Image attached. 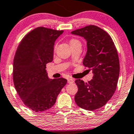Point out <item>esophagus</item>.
<instances>
[{"label": "esophagus", "instance_id": "34e87169", "mask_svg": "<svg viewBox=\"0 0 134 134\" xmlns=\"http://www.w3.org/2000/svg\"><path fill=\"white\" fill-rule=\"evenodd\" d=\"M74 80H73V79L72 78H68L67 79V82H68V83H74Z\"/></svg>", "mask_w": 134, "mask_h": 134}]
</instances>
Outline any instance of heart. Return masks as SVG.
Here are the masks:
<instances>
[{"instance_id": "b5f03b06", "label": "heart", "mask_w": 134, "mask_h": 134, "mask_svg": "<svg viewBox=\"0 0 134 134\" xmlns=\"http://www.w3.org/2000/svg\"><path fill=\"white\" fill-rule=\"evenodd\" d=\"M70 44H71V46H75V45H81V42L79 41L78 40H77V39L72 38L70 41Z\"/></svg>"}]
</instances>
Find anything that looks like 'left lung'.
<instances>
[{"label":"left lung","mask_w":134,"mask_h":134,"mask_svg":"<svg viewBox=\"0 0 134 134\" xmlns=\"http://www.w3.org/2000/svg\"><path fill=\"white\" fill-rule=\"evenodd\" d=\"M71 34L81 36L87 42V53L83 64L92 71V80L85 83L80 79L75 83L78 91L76 103L87 110L102 107L114 94L119 76L118 52L110 36L96 26L76 29Z\"/></svg>","instance_id":"obj_1"}]
</instances>
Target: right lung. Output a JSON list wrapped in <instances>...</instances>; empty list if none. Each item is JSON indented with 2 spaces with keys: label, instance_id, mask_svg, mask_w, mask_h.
Wrapping results in <instances>:
<instances>
[{
  "label": "right lung",
  "instance_id": "obj_1",
  "mask_svg": "<svg viewBox=\"0 0 134 134\" xmlns=\"http://www.w3.org/2000/svg\"><path fill=\"white\" fill-rule=\"evenodd\" d=\"M63 31L39 27L24 36L13 60L14 85L20 98L35 112H44L55 103L67 83L63 78L51 79L46 64L53 60L54 46Z\"/></svg>",
  "mask_w": 134,
  "mask_h": 134
}]
</instances>
